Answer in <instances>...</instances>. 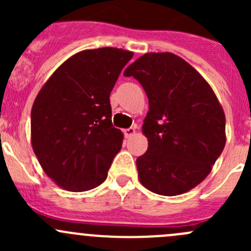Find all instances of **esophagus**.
I'll return each instance as SVG.
<instances>
[{
	"label": "esophagus",
	"instance_id": "1",
	"mask_svg": "<svg viewBox=\"0 0 251 251\" xmlns=\"http://www.w3.org/2000/svg\"><path fill=\"white\" fill-rule=\"evenodd\" d=\"M135 133H136V128L135 127H130V128H126V130H124V135H125L126 138L132 137Z\"/></svg>",
	"mask_w": 251,
	"mask_h": 251
}]
</instances>
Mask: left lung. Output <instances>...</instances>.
Listing matches in <instances>:
<instances>
[{
    "instance_id": "left-lung-1",
    "label": "left lung",
    "mask_w": 251,
    "mask_h": 251,
    "mask_svg": "<svg viewBox=\"0 0 251 251\" xmlns=\"http://www.w3.org/2000/svg\"><path fill=\"white\" fill-rule=\"evenodd\" d=\"M147 93L142 132L148 149L136 160L140 182L173 197L203 182L226 144V118L206 80L178 55L146 53L126 68Z\"/></svg>"
}]
</instances>
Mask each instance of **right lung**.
Here are the masks:
<instances>
[{"mask_svg": "<svg viewBox=\"0 0 251 251\" xmlns=\"http://www.w3.org/2000/svg\"><path fill=\"white\" fill-rule=\"evenodd\" d=\"M131 50H85L57 68L31 109V146L60 188L83 192L105 181L124 135L111 124L109 96Z\"/></svg>", "mask_w": 251, "mask_h": 251, "instance_id": "add662e5", "label": "right lung"}]
</instances>
